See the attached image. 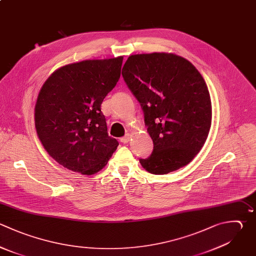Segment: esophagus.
Returning <instances> with one entry per match:
<instances>
[{"instance_id": "1", "label": "esophagus", "mask_w": 256, "mask_h": 256, "mask_svg": "<svg viewBox=\"0 0 256 256\" xmlns=\"http://www.w3.org/2000/svg\"><path fill=\"white\" fill-rule=\"evenodd\" d=\"M130 138H131V134H126L124 137H122V138H120V141L122 142V143H124V144H126V143H128L129 141H130Z\"/></svg>"}]
</instances>
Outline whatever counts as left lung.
<instances>
[{"instance_id": "obj_1", "label": "left lung", "mask_w": 256, "mask_h": 256, "mask_svg": "<svg viewBox=\"0 0 256 256\" xmlns=\"http://www.w3.org/2000/svg\"><path fill=\"white\" fill-rule=\"evenodd\" d=\"M122 76L153 140L151 155L139 159L143 168L159 175L187 165L211 126V100L201 74L180 56L152 53L130 56Z\"/></svg>"}]
</instances>
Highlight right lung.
Here are the masks:
<instances>
[{
  "mask_svg": "<svg viewBox=\"0 0 256 256\" xmlns=\"http://www.w3.org/2000/svg\"><path fill=\"white\" fill-rule=\"evenodd\" d=\"M123 57L61 67L43 85L35 126L49 155L69 170L100 171L119 145L108 135L101 104L120 79Z\"/></svg>",
  "mask_w": 256,
  "mask_h": 256,
  "instance_id": "obj_1",
  "label": "right lung"
}]
</instances>
